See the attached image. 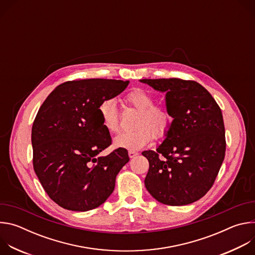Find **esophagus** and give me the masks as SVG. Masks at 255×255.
<instances>
[{"label":"esophagus","mask_w":255,"mask_h":255,"mask_svg":"<svg viewBox=\"0 0 255 255\" xmlns=\"http://www.w3.org/2000/svg\"><path fill=\"white\" fill-rule=\"evenodd\" d=\"M128 155H129L130 158H133V157H135L136 155H138V152H136V151H134V150H129V151H128Z\"/></svg>","instance_id":"obj_1"}]
</instances>
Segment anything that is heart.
Wrapping results in <instances>:
<instances>
[{
    "label": "heart",
    "mask_w": 255,
    "mask_h": 255,
    "mask_svg": "<svg viewBox=\"0 0 255 255\" xmlns=\"http://www.w3.org/2000/svg\"><path fill=\"white\" fill-rule=\"evenodd\" d=\"M125 102L138 110L134 126L130 131H124L114 138V145L119 148L137 150L144 147L154 137L162 138L172 125V115L163 105H155L151 94L142 89L129 92ZM99 114L103 126L111 133L119 130V117L116 102L113 99H106L99 106Z\"/></svg>",
    "instance_id": "obj_1"
}]
</instances>
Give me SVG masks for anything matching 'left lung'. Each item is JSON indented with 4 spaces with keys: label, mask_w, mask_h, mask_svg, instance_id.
Instances as JSON below:
<instances>
[{
    "label": "left lung",
    "mask_w": 255,
    "mask_h": 255,
    "mask_svg": "<svg viewBox=\"0 0 255 255\" xmlns=\"http://www.w3.org/2000/svg\"><path fill=\"white\" fill-rule=\"evenodd\" d=\"M165 93L173 121L156 150L143 151L149 162L144 184L158 202L192 204L212 188L225 157V127L220 107L195 81L140 80Z\"/></svg>",
    "instance_id": "obj_1"
}]
</instances>
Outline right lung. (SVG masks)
<instances>
[{
    "instance_id": "obj_1",
    "label": "right lung",
    "mask_w": 255,
    "mask_h": 255,
    "mask_svg": "<svg viewBox=\"0 0 255 255\" xmlns=\"http://www.w3.org/2000/svg\"><path fill=\"white\" fill-rule=\"evenodd\" d=\"M128 84L105 79L69 81L56 87L41 105L32 126L33 167L58 206L85 212L113 193L116 176L129 156L125 148L99 155L112 139L98 109Z\"/></svg>"
}]
</instances>
